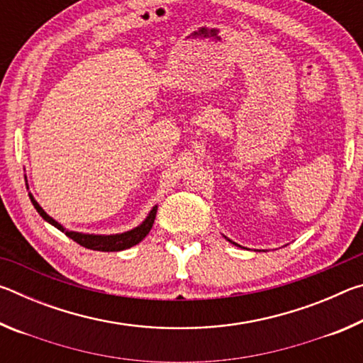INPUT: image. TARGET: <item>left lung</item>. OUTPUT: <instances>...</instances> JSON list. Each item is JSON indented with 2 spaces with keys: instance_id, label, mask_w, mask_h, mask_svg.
Masks as SVG:
<instances>
[{
  "instance_id": "1",
  "label": "left lung",
  "mask_w": 363,
  "mask_h": 363,
  "mask_svg": "<svg viewBox=\"0 0 363 363\" xmlns=\"http://www.w3.org/2000/svg\"><path fill=\"white\" fill-rule=\"evenodd\" d=\"M227 240H229V238H227ZM229 242H230V243H233V245H237L235 242H232V240H229ZM237 247H240V245H237Z\"/></svg>"
}]
</instances>
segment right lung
<instances>
[{
  "label": "right lung",
  "mask_w": 363,
  "mask_h": 363,
  "mask_svg": "<svg viewBox=\"0 0 363 363\" xmlns=\"http://www.w3.org/2000/svg\"><path fill=\"white\" fill-rule=\"evenodd\" d=\"M27 179V177H26ZM28 189V187H27ZM30 195V200L35 206V210L40 213V216L48 220L49 224L57 227L60 232H64L67 237H70L73 242H77L78 245H82L84 248L89 250H96V251H121V250H128L138 245L139 242H143L147 233L150 232L153 220H155L157 216V205L152 208L149 216L144 219V223L134 227V229L123 232V233H113V235H94V233H82V232H73V230H67L62 224H59L56 219H52L49 214H46V211L38 205V201L33 199L32 194Z\"/></svg>",
  "instance_id": "add662e5"
}]
</instances>
